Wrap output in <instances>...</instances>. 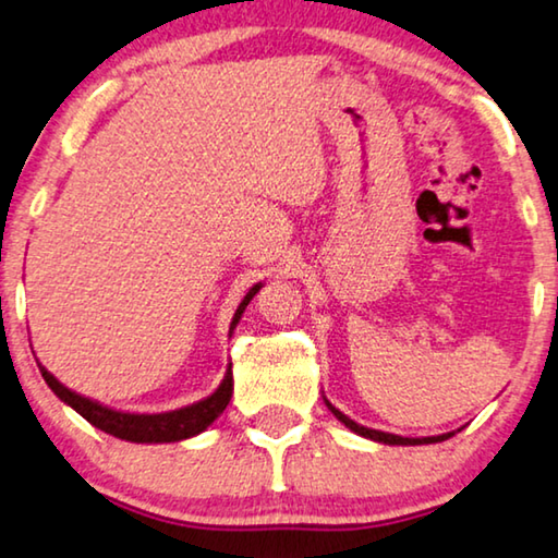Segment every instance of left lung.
<instances>
[{"label":"left lung","instance_id":"obj_1","mask_svg":"<svg viewBox=\"0 0 558 558\" xmlns=\"http://www.w3.org/2000/svg\"><path fill=\"white\" fill-rule=\"evenodd\" d=\"M326 405H328L330 413L336 415L340 423H345V428H351L353 434H359L363 438L378 440V444H388V446H421V444H438V440H446V438L453 436V434H444V436H428V438H403V436H396V434H386V430L365 428V426H361V423H355L353 418H348L345 413H340L330 401H326Z\"/></svg>","mask_w":558,"mask_h":558}]
</instances>
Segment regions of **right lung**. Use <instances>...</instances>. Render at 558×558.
Masks as SVG:
<instances>
[{"label": "right lung", "instance_id": "obj_1", "mask_svg": "<svg viewBox=\"0 0 558 558\" xmlns=\"http://www.w3.org/2000/svg\"><path fill=\"white\" fill-rule=\"evenodd\" d=\"M260 288H263V282H257V286L247 290L243 303L238 305L235 315H232L230 332L235 330L240 318H243L247 303L253 301L255 293ZM230 368H232V363L228 365L226 378H222V384L218 388H215V393H210L207 398H203V401H197L193 405H185V409L168 411V413H122V411L107 409V405L97 403V401H89V398H85V396L74 393V390L62 386L60 380H57L52 373H49L45 365L39 363L41 378L47 380V386L54 390V396L60 398V401L72 405V409L77 411L82 418H87L89 423H93L95 428L105 430V434H110L114 438L132 440V444H174V440H185V438L203 434V430L210 426V423L218 418L222 411L228 409L230 396H232V371Z\"/></svg>", "mask_w": 558, "mask_h": 558}]
</instances>
